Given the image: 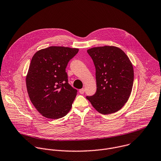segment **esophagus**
Segmentation results:
<instances>
[{"instance_id":"1","label":"esophagus","mask_w":161,"mask_h":161,"mask_svg":"<svg viewBox=\"0 0 161 161\" xmlns=\"http://www.w3.org/2000/svg\"><path fill=\"white\" fill-rule=\"evenodd\" d=\"M84 92H85V89H80L79 90V92H80L81 94H83L84 93Z\"/></svg>"}]
</instances>
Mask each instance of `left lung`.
I'll list each match as a JSON object with an SVG mask.
<instances>
[{"instance_id":"1","label":"left lung","mask_w":161,"mask_h":161,"mask_svg":"<svg viewBox=\"0 0 161 161\" xmlns=\"http://www.w3.org/2000/svg\"><path fill=\"white\" fill-rule=\"evenodd\" d=\"M87 52L96 68L97 90L86 98L99 113H115L122 108L131 95L134 80L133 64L116 46L94 47Z\"/></svg>"}]
</instances>
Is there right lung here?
<instances>
[{
    "instance_id": "add662e5",
    "label": "right lung",
    "mask_w": 161,
    "mask_h": 161,
    "mask_svg": "<svg viewBox=\"0 0 161 161\" xmlns=\"http://www.w3.org/2000/svg\"><path fill=\"white\" fill-rule=\"evenodd\" d=\"M78 51L77 48L51 46L32 57L26 88L31 102L42 116L58 119L70 110L77 91L69 84L65 69Z\"/></svg>"
}]
</instances>
